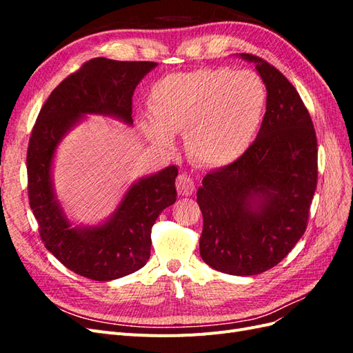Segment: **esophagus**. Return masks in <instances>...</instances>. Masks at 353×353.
<instances>
[{"label":"esophagus","mask_w":353,"mask_h":353,"mask_svg":"<svg viewBox=\"0 0 353 353\" xmlns=\"http://www.w3.org/2000/svg\"><path fill=\"white\" fill-rule=\"evenodd\" d=\"M176 190L181 196H191L194 193L196 185L194 181L191 179L188 175L183 174L176 178Z\"/></svg>","instance_id":"1"}]
</instances>
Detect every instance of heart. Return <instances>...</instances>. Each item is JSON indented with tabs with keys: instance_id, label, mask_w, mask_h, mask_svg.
<instances>
[{
	"instance_id": "obj_1",
	"label": "heart",
	"mask_w": 353,
	"mask_h": 353,
	"mask_svg": "<svg viewBox=\"0 0 353 353\" xmlns=\"http://www.w3.org/2000/svg\"><path fill=\"white\" fill-rule=\"evenodd\" d=\"M152 116H144L145 135L160 145L184 132L193 162L221 168L237 160L258 132L266 91L249 70L200 69L157 81L148 95Z\"/></svg>"
}]
</instances>
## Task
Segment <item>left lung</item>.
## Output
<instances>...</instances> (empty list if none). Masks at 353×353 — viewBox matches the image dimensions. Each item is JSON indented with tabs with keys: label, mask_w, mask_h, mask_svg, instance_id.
Here are the masks:
<instances>
[{
	"label": "left lung",
	"mask_w": 353,
	"mask_h": 353,
	"mask_svg": "<svg viewBox=\"0 0 353 353\" xmlns=\"http://www.w3.org/2000/svg\"><path fill=\"white\" fill-rule=\"evenodd\" d=\"M253 61L266 87L256 140L237 160L203 178L200 256L231 275H256L280 263L301 240L318 181L314 123L301 95L268 61Z\"/></svg>",
	"instance_id": "left-lung-1"
}]
</instances>
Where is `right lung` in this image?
Here are the masks:
<instances>
[{"label":"right lung","mask_w":353,"mask_h":353,"mask_svg":"<svg viewBox=\"0 0 353 353\" xmlns=\"http://www.w3.org/2000/svg\"><path fill=\"white\" fill-rule=\"evenodd\" d=\"M157 63L92 59L63 79L42 105L29 138V205L48 252L78 275L110 281L138 271L150 258L152 228L176 200V166L134 184L113 218L95 228H70L54 200L51 162L69 128L85 113H103L132 123V95Z\"/></svg>","instance_id":"right-lung-1"}]
</instances>
